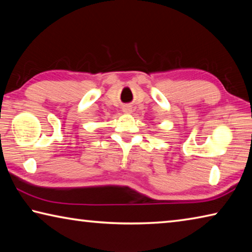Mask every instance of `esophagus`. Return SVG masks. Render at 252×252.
<instances>
[{
    "label": "esophagus",
    "mask_w": 252,
    "mask_h": 252,
    "mask_svg": "<svg viewBox=\"0 0 252 252\" xmlns=\"http://www.w3.org/2000/svg\"><path fill=\"white\" fill-rule=\"evenodd\" d=\"M122 110H123V112H125V113H131L132 112V108L130 105H125L122 108Z\"/></svg>",
    "instance_id": "esophagus-1"
}]
</instances>
